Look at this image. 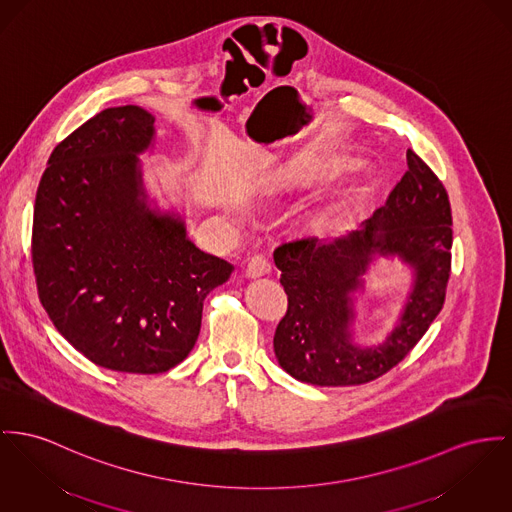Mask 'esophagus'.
<instances>
[{
  "mask_svg": "<svg viewBox=\"0 0 512 512\" xmlns=\"http://www.w3.org/2000/svg\"><path fill=\"white\" fill-rule=\"evenodd\" d=\"M270 270H272L270 262H268L264 256H260V254L252 256V258L248 260V264H246V275H248V277H260V275L270 273Z\"/></svg>",
  "mask_w": 512,
  "mask_h": 512,
  "instance_id": "34e87169",
  "label": "esophagus"
}]
</instances>
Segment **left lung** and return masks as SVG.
I'll return each instance as SVG.
<instances>
[{
	"mask_svg": "<svg viewBox=\"0 0 512 512\" xmlns=\"http://www.w3.org/2000/svg\"><path fill=\"white\" fill-rule=\"evenodd\" d=\"M408 169L361 231L322 244L316 237L273 250L287 312L273 336L279 365L301 382L355 386L394 369L423 338L444 305L452 264V213L439 176L411 149ZM398 253L416 281L401 324L384 344L350 343V293L372 256Z\"/></svg>",
	"mask_w": 512,
	"mask_h": 512,
	"instance_id": "8db88e82",
	"label": "left lung"
}]
</instances>
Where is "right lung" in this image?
I'll return each instance as SVG.
<instances>
[{"instance_id":"1","label":"right lung","mask_w":512,"mask_h":512,"mask_svg":"<svg viewBox=\"0 0 512 512\" xmlns=\"http://www.w3.org/2000/svg\"><path fill=\"white\" fill-rule=\"evenodd\" d=\"M155 118L106 108L56 145L36 190L33 270L56 330L91 363L167 373L192 351L205 297L233 264L205 254L180 217L151 211L137 153Z\"/></svg>"}]
</instances>
